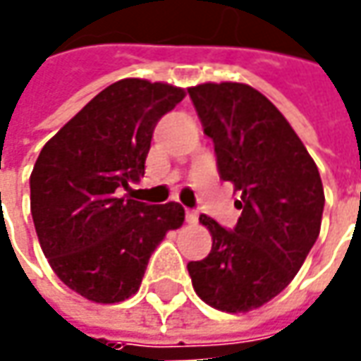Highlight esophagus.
I'll return each instance as SVG.
<instances>
[{"instance_id": "obj_1", "label": "esophagus", "mask_w": 361, "mask_h": 361, "mask_svg": "<svg viewBox=\"0 0 361 361\" xmlns=\"http://www.w3.org/2000/svg\"><path fill=\"white\" fill-rule=\"evenodd\" d=\"M185 221H188V224H195V221H197V212H195V209H188V212H185Z\"/></svg>"}]
</instances>
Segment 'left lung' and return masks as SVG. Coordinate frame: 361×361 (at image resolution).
<instances>
[{"instance_id": "1", "label": "left lung", "mask_w": 361, "mask_h": 361, "mask_svg": "<svg viewBox=\"0 0 361 361\" xmlns=\"http://www.w3.org/2000/svg\"><path fill=\"white\" fill-rule=\"evenodd\" d=\"M188 94L214 142L219 178L242 193L235 202L242 216L231 230L200 216L214 243L188 271L205 304L247 312L276 298L314 247L324 185L302 140L266 95L228 81L195 85Z\"/></svg>"}]
</instances>
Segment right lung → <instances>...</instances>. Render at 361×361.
<instances>
[{
	"label": "right lung",
	"mask_w": 361,
	"mask_h": 361,
	"mask_svg": "<svg viewBox=\"0 0 361 361\" xmlns=\"http://www.w3.org/2000/svg\"><path fill=\"white\" fill-rule=\"evenodd\" d=\"M183 97L168 83L116 81L45 143L33 166L39 245L57 278L92 302L137 292L149 255L183 224L180 204L149 205L130 193L145 173L157 121Z\"/></svg>",
	"instance_id": "obj_1"
}]
</instances>
